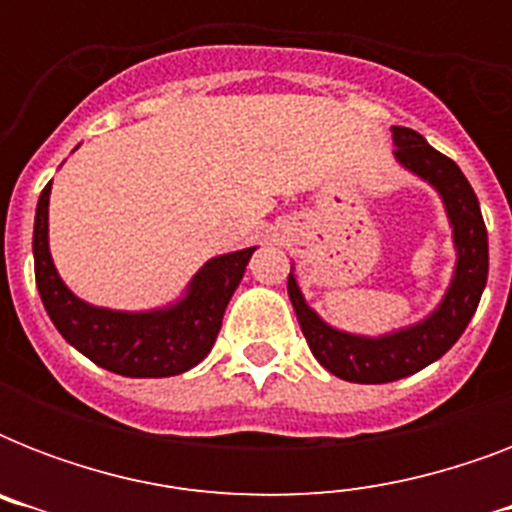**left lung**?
I'll return each mask as SVG.
<instances>
[{
  "mask_svg": "<svg viewBox=\"0 0 512 512\" xmlns=\"http://www.w3.org/2000/svg\"><path fill=\"white\" fill-rule=\"evenodd\" d=\"M393 140H396L398 162L430 180L444 196L446 212L454 225V244L460 257H457L452 287L446 292L441 308L417 327L380 340H369L327 327L305 305L292 273L287 284L289 300L295 305L297 321L316 361L340 380L364 382V385L401 380L444 356L473 319L489 276V239L468 177L462 175L449 156L428 146L420 132L409 127H393Z\"/></svg>",
  "mask_w": 512,
  "mask_h": 512,
  "instance_id": "1",
  "label": "left lung"
}]
</instances>
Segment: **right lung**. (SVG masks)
Returning <instances> with one entry per match:
<instances>
[{"label": "right lung", "instance_id": "1", "mask_svg": "<svg viewBox=\"0 0 512 512\" xmlns=\"http://www.w3.org/2000/svg\"><path fill=\"white\" fill-rule=\"evenodd\" d=\"M47 204L50 183L36 204L34 273L44 311L60 335L90 361L124 377H172L199 364L215 345L225 305L239 287L255 247L209 260L196 273L188 297L170 311H103L71 295L55 273L47 247Z\"/></svg>", "mask_w": 512, "mask_h": 512}]
</instances>
